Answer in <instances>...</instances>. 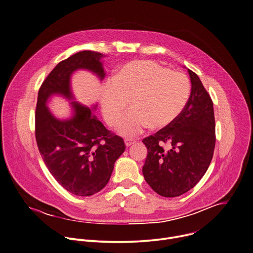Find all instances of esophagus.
Masks as SVG:
<instances>
[{
  "mask_svg": "<svg viewBox=\"0 0 253 253\" xmlns=\"http://www.w3.org/2000/svg\"><path fill=\"white\" fill-rule=\"evenodd\" d=\"M135 142H136V141L133 140V139H126V140H125V145H126V147H130V146L133 145Z\"/></svg>",
  "mask_w": 253,
  "mask_h": 253,
  "instance_id": "obj_1",
  "label": "esophagus"
}]
</instances>
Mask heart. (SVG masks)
<instances>
[{"mask_svg": "<svg viewBox=\"0 0 253 253\" xmlns=\"http://www.w3.org/2000/svg\"><path fill=\"white\" fill-rule=\"evenodd\" d=\"M190 94L185 74L151 60L132 61L104 84L101 110L106 122L116 126L130 101L132 109L120 121L118 131L132 137L149 126L155 130L170 126L184 111Z\"/></svg>", "mask_w": 253, "mask_h": 253, "instance_id": "1", "label": "heart"}]
</instances>
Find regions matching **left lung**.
<instances>
[{"label":"left lung","instance_id":"1","mask_svg":"<svg viewBox=\"0 0 253 253\" xmlns=\"http://www.w3.org/2000/svg\"><path fill=\"white\" fill-rule=\"evenodd\" d=\"M191 94L182 114L170 126L143 140L148 156L145 180L164 197H177L193 188L213 158L216 134L213 101L199 77L188 69ZM169 143L165 150L161 143Z\"/></svg>","mask_w":253,"mask_h":253}]
</instances>
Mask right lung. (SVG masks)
Wrapping results in <instances>:
<instances>
[{
    "mask_svg": "<svg viewBox=\"0 0 253 253\" xmlns=\"http://www.w3.org/2000/svg\"><path fill=\"white\" fill-rule=\"evenodd\" d=\"M102 57L89 50L72 55L51 71L38 91L35 138L39 153L58 183L77 196L93 195L107 184L125 144L104 127L91 108L73 101V116L61 120L51 113L47 101L55 94L74 99L71 77L77 70L90 71L103 80Z\"/></svg>",
    "mask_w": 253,
    "mask_h": 253,
    "instance_id": "obj_1",
    "label": "right lung"
}]
</instances>
